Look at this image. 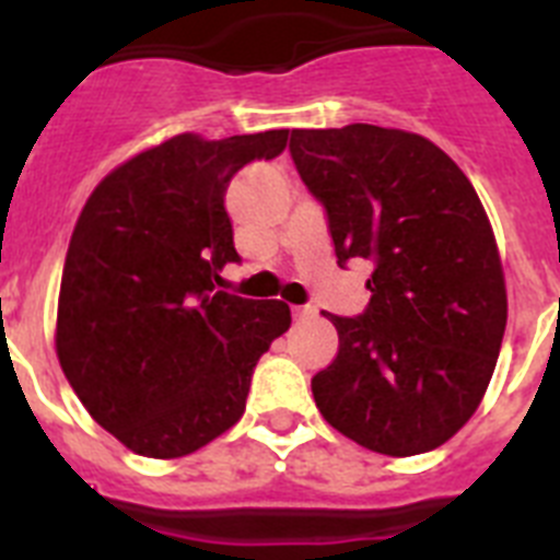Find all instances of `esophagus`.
<instances>
[{"label": "esophagus", "mask_w": 560, "mask_h": 560, "mask_svg": "<svg viewBox=\"0 0 560 560\" xmlns=\"http://www.w3.org/2000/svg\"><path fill=\"white\" fill-rule=\"evenodd\" d=\"M291 314H294L296 323H303V319H311L316 314V308L314 305H296V308H291Z\"/></svg>", "instance_id": "esophagus-1"}]
</instances>
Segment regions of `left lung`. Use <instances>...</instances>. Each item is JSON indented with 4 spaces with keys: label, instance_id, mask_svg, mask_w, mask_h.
Here are the masks:
<instances>
[{
    "label": "left lung",
    "instance_id": "8db88e82",
    "mask_svg": "<svg viewBox=\"0 0 560 560\" xmlns=\"http://www.w3.org/2000/svg\"><path fill=\"white\" fill-rule=\"evenodd\" d=\"M289 151L339 266H373L368 308L323 311L339 353L311 378L316 407L370 452H432L477 412L508 323L477 190L434 142L398 128H296Z\"/></svg>",
    "mask_w": 560,
    "mask_h": 560
}]
</instances>
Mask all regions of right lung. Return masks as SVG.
<instances>
[{
	"instance_id": "right-lung-1",
	"label": "right lung",
	"mask_w": 560,
	"mask_h": 560,
	"mask_svg": "<svg viewBox=\"0 0 560 560\" xmlns=\"http://www.w3.org/2000/svg\"><path fill=\"white\" fill-rule=\"evenodd\" d=\"M289 131L179 133L95 187L69 241L56 350L89 415L142 457H185L235 427L257 359L291 325L280 300L221 291L241 257L224 196Z\"/></svg>"
}]
</instances>
